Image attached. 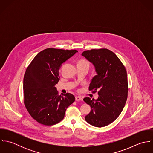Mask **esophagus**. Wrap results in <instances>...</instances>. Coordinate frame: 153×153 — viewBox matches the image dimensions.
<instances>
[{"label":"esophagus","instance_id":"1","mask_svg":"<svg viewBox=\"0 0 153 153\" xmlns=\"http://www.w3.org/2000/svg\"><path fill=\"white\" fill-rule=\"evenodd\" d=\"M75 100L77 101H82V98L81 97H79V96H76L75 97Z\"/></svg>","mask_w":153,"mask_h":153}]
</instances>
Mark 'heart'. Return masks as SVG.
<instances>
[{
    "instance_id": "b5f03b06",
    "label": "heart",
    "mask_w": 153,
    "mask_h": 153,
    "mask_svg": "<svg viewBox=\"0 0 153 153\" xmlns=\"http://www.w3.org/2000/svg\"><path fill=\"white\" fill-rule=\"evenodd\" d=\"M78 64H87L89 65V63L86 60H84V59H82V60H81L78 62Z\"/></svg>"
}]
</instances>
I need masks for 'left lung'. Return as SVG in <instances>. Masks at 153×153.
Returning <instances> with one entry per match:
<instances>
[{"label":"left lung","instance_id":"left-lung-1","mask_svg":"<svg viewBox=\"0 0 153 153\" xmlns=\"http://www.w3.org/2000/svg\"><path fill=\"white\" fill-rule=\"evenodd\" d=\"M82 55L95 67L97 75L92 79L89 90L98 94L97 100L84 98L91 108L85 120L94 127L107 126L118 118L127 99L126 68L113 52L105 48L87 50Z\"/></svg>","mask_w":153,"mask_h":153}]
</instances>
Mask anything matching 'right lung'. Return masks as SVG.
Returning <instances> with one entry per match:
<instances>
[{
	"label": "right lung",
	"mask_w": 153,
	"mask_h": 153,
	"mask_svg": "<svg viewBox=\"0 0 153 153\" xmlns=\"http://www.w3.org/2000/svg\"><path fill=\"white\" fill-rule=\"evenodd\" d=\"M77 52L47 48L38 53L27 66L23 78L24 104L39 123L52 126L59 123L66 109L75 101L70 93L59 95L55 86L59 81L62 64Z\"/></svg>",
	"instance_id": "1"
}]
</instances>
